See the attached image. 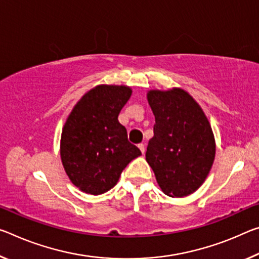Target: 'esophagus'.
Returning a JSON list of instances; mask_svg holds the SVG:
<instances>
[{"instance_id":"1","label":"esophagus","mask_w":259,"mask_h":259,"mask_svg":"<svg viewBox=\"0 0 259 259\" xmlns=\"http://www.w3.org/2000/svg\"><path fill=\"white\" fill-rule=\"evenodd\" d=\"M138 147H139V150H141L142 153H144V152H145V145L143 144V143H141V144H138Z\"/></svg>"}]
</instances>
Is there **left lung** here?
Returning a JSON list of instances; mask_svg holds the SVG:
<instances>
[{"instance_id": "left-lung-1", "label": "left lung", "mask_w": 259, "mask_h": 259, "mask_svg": "<svg viewBox=\"0 0 259 259\" xmlns=\"http://www.w3.org/2000/svg\"><path fill=\"white\" fill-rule=\"evenodd\" d=\"M147 100L155 123L146 161L166 195H190L202 186L214 160L210 123L199 105L181 89L150 91Z\"/></svg>"}]
</instances>
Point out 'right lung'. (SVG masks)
I'll list each match as a JSON object with an SVG mask.
<instances>
[{"label": "right lung", "instance_id": "right-lung-1", "mask_svg": "<svg viewBox=\"0 0 259 259\" xmlns=\"http://www.w3.org/2000/svg\"><path fill=\"white\" fill-rule=\"evenodd\" d=\"M130 96L126 86H97L77 102L65 122L61 137L63 167L86 194L110 190L126 165L142 154L117 120Z\"/></svg>", "mask_w": 259, "mask_h": 259}]
</instances>
